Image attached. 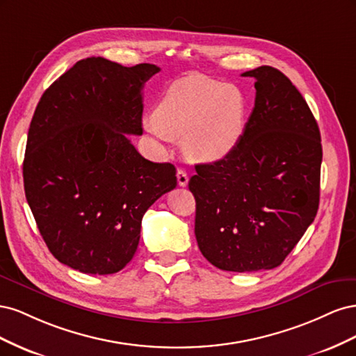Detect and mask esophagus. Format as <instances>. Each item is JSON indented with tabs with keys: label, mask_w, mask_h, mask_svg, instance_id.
Here are the masks:
<instances>
[{
	"label": "esophagus",
	"mask_w": 356,
	"mask_h": 356,
	"mask_svg": "<svg viewBox=\"0 0 356 356\" xmlns=\"http://www.w3.org/2000/svg\"><path fill=\"white\" fill-rule=\"evenodd\" d=\"M177 179H178V186L179 187H186L188 184V175L184 169H178L177 170Z\"/></svg>",
	"instance_id": "esophagus-1"
}]
</instances>
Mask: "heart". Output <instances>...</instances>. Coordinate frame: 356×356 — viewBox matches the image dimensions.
Wrapping results in <instances>:
<instances>
[{
	"label": "heart",
	"instance_id": "heart-1",
	"mask_svg": "<svg viewBox=\"0 0 356 356\" xmlns=\"http://www.w3.org/2000/svg\"><path fill=\"white\" fill-rule=\"evenodd\" d=\"M245 111L243 96L232 84L190 77L170 86L145 129L163 141L184 136L191 159L215 161L239 143Z\"/></svg>",
	"mask_w": 356,
	"mask_h": 356
}]
</instances>
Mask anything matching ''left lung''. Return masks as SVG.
Listing matches in <instances>:
<instances>
[{"instance_id": "8db88e82", "label": "left lung", "mask_w": 356, "mask_h": 356, "mask_svg": "<svg viewBox=\"0 0 356 356\" xmlns=\"http://www.w3.org/2000/svg\"><path fill=\"white\" fill-rule=\"evenodd\" d=\"M255 79L254 110L239 143L213 163L196 165L199 250L221 270L258 272L282 264L319 207V127L296 86L273 67Z\"/></svg>"}]
</instances>
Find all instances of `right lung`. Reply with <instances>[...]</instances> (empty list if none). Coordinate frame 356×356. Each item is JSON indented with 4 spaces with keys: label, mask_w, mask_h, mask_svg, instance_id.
Masks as SVG:
<instances>
[{
    "label": "right lung",
    "mask_w": 356,
    "mask_h": 356,
    "mask_svg": "<svg viewBox=\"0 0 356 356\" xmlns=\"http://www.w3.org/2000/svg\"><path fill=\"white\" fill-rule=\"evenodd\" d=\"M160 71L105 58L79 60L42 93L24 160L29 208L53 257L89 275L132 260L147 209L177 187L170 163L136 152L143 88Z\"/></svg>",
    "instance_id": "obj_1"
}]
</instances>
